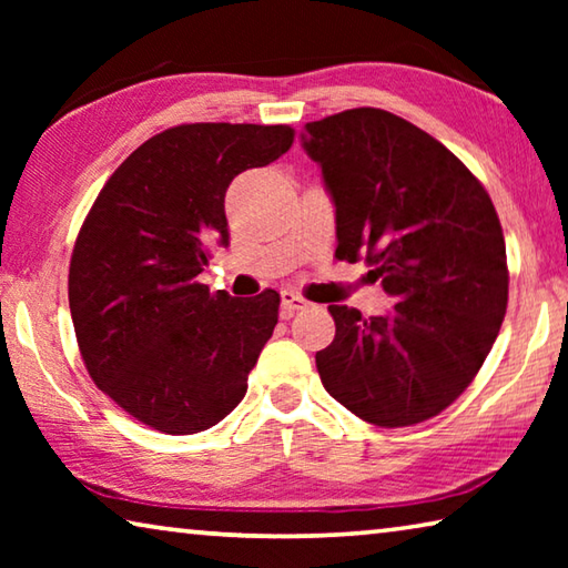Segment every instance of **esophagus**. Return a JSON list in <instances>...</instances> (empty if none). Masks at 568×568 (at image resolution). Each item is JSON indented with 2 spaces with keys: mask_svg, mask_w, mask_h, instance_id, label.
Returning a JSON list of instances; mask_svg holds the SVG:
<instances>
[{
  "mask_svg": "<svg viewBox=\"0 0 568 568\" xmlns=\"http://www.w3.org/2000/svg\"><path fill=\"white\" fill-rule=\"evenodd\" d=\"M281 305H283V315H285V318H291V315H293L295 311H303V307H307L311 303H307L301 293L283 291V293H281Z\"/></svg>",
  "mask_w": 568,
  "mask_h": 568,
  "instance_id": "1",
  "label": "esophagus"
}]
</instances>
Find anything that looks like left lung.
<instances>
[{"label": "left lung", "instance_id": "8db88e82", "mask_svg": "<svg viewBox=\"0 0 568 568\" xmlns=\"http://www.w3.org/2000/svg\"><path fill=\"white\" fill-rule=\"evenodd\" d=\"M301 140L335 205V255L365 257L396 297L376 318L328 307L335 338L315 353L323 386L383 428L434 418L476 378L506 315L491 197L454 152L386 110L307 122Z\"/></svg>", "mask_w": 568, "mask_h": 568}]
</instances>
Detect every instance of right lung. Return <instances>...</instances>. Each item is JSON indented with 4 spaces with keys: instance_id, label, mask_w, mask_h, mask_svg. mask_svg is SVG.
Segmentation results:
<instances>
[{
    "instance_id": "add662e5",
    "label": "right lung",
    "mask_w": 568,
    "mask_h": 568,
    "mask_svg": "<svg viewBox=\"0 0 568 568\" xmlns=\"http://www.w3.org/2000/svg\"><path fill=\"white\" fill-rule=\"evenodd\" d=\"M287 124H178L132 152L84 217L70 263L82 361L102 393L170 436L207 430L247 390L281 295L210 293V250L227 245L225 192L291 150Z\"/></svg>"
}]
</instances>
